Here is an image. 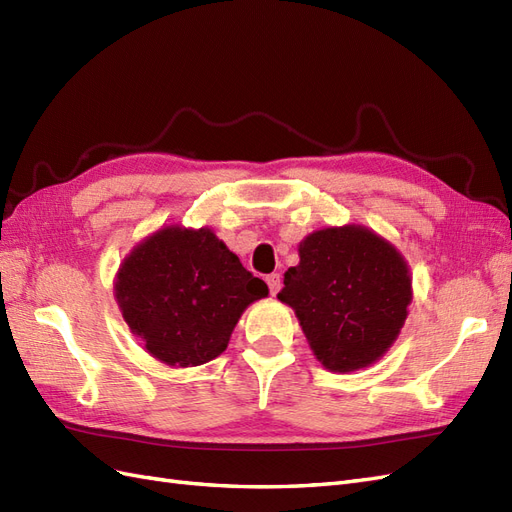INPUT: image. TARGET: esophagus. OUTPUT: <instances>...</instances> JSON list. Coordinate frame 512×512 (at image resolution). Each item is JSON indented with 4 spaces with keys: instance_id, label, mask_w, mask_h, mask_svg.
<instances>
[{
    "instance_id": "esophagus-1",
    "label": "esophagus",
    "mask_w": 512,
    "mask_h": 512,
    "mask_svg": "<svg viewBox=\"0 0 512 512\" xmlns=\"http://www.w3.org/2000/svg\"><path fill=\"white\" fill-rule=\"evenodd\" d=\"M267 286H269L271 294L275 297V294L280 292V288H282V275H280V273H271V275H267Z\"/></svg>"
}]
</instances>
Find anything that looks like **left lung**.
I'll use <instances>...</instances> for the list:
<instances>
[{"label":"left lung","instance_id":"left-lung-1","mask_svg":"<svg viewBox=\"0 0 512 512\" xmlns=\"http://www.w3.org/2000/svg\"><path fill=\"white\" fill-rule=\"evenodd\" d=\"M299 258L277 299L294 309L316 359L339 374L376 363L412 303L404 256L374 230L348 224L307 235Z\"/></svg>","mask_w":512,"mask_h":512}]
</instances>
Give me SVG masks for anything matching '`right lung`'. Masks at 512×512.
<instances>
[{
    "label": "right lung",
    "mask_w": 512,
    "mask_h": 512,
    "mask_svg": "<svg viewBox=\"0 0 512 512\" xmlns=\"http://www.w3.org/2000/svg\"><path fill=\"white\" fill-rule=\"evenodd\" d=\"M211 228L166 226L121 262L115 297L151 356L196 367L220 356L245 307L267 297Z\"/></svg>",
    "instance_id": "add662e5"
}]
</instances>
